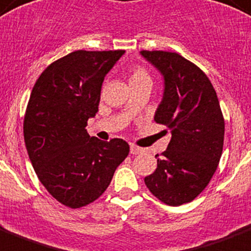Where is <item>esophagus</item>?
Here are the masks:
<instances>
[{"mask_svg": "<svg viewBox=\"0 0 251 251\" xmlns=\"http://www.w3.org/2000/svg\"><path fill=\"white\" fill-rule=\"evenodd\" d=\"M142 152H143V150H142V148H139V147L134 146V144H132V146H130V153L131 154H139V153H142Z\"/></svg>", "mask_w": 251, "mask_h": 251, "instance_id": "obj_1", "label": "esophagus"}]
</instances>
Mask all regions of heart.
<instances>
[{
    "label": "heart",
    "instance_id": "1",
    "mask_svg": "<svg viewBox=\"0 0 251 251\" xmlns=\"http://www.w3.org/2000/svg\"><path fill=\"white\" fill-rule=\"evenodd\" d=\"M143 78H150V76L147 75V72L142 68H136L134 72H132L131 77H130V81H135V79H143Z\"/></svg>",
    "mask_w": 251,
    "mask_h": 251
}]
</instances>
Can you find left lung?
Instances as JSON below:
<instances>
[{
  "label": "left lung",
  "mask_w": 251,
  "mask_h": 251,
  "mask_svg": "<svg viewBox=\"0 0 251 251\" xmlns=\"http://www.w3.org/2000/svg\"><path fill=\"white\" fill-rule=\"evenodd\" d=\"M164 77V95L154 121L172 132L157 169L144 178L153 196L170 206L191 202L217 170L225 140V120L210 79L176 52L140 51Z\"/></svg>",
  "instance_id": "8db88e82"
}]
</instances>
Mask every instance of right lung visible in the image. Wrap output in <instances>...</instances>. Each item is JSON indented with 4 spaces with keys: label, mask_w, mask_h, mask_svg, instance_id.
I'll return each instance as SVG.
<instances>
[{
    "label": "right lung",
    "mask_w": 251,
    "mask_h": 251,
    "mask_svg": "<svg viewBox=\"0 0 251 251\" xmlns=\"http://www.w3.org/2000/svg\"><path fill=\"white\" fill-rule=\"evenodd\" d=\"M125 50H78L51 63L36 81L24 117V142L40 182L72 209L103 195L129 154L124 139L103 142L86 131L104 77Z\"/></svg>",
    "instance_id": "obj_1"
}]
</instances>
